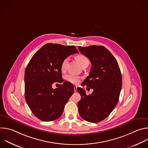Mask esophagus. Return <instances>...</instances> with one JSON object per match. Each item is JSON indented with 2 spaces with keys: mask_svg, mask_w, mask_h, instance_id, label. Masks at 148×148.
Masks as SVG:
<instances>
[{
  "mask_svg": "<svg viewBox=\"0 0 148 148\" xmlns=\"http://www.w3.org/2000/svg\"><path fill=\"white\" fill-rule=\"evenodd\" d=\"M74 91H75V92H76V91H77V87L76 86H74Z\"/></svg>",
  "mask_w": 148,
  "mask_h": 148,
  "instance_id": "obj_1",
  "label": "esophagus"
}]
</instances>
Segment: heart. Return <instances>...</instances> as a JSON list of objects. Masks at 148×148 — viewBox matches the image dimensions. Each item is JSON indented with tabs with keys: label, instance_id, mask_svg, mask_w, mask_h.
<instances>
[{
	"label": "heart",
	"instance_id": "obj_1",
	"mask_svg": "<svg viewBox=\"0 0 148 148\" xmlns=\"http://www.w3.org/2000/svg\"><path fill=\"white\" fill-rule=\"evenodd\" d=\"M75 59L79 62V64L81 66H82L83 64H84L86 62L88 61V58L86 56H84V55H82V54L77 55L75 57ZM67 60H68V59L66 58L63 60L61 62V69L62 71H64L66 68L67 64ZM65 79L70 83H72L74 84H77L79 82L81 78H80V77L74 75V74H69L65 76Z\"/></svg>",
	"mask_w": 148,
	"mask_h": 148
}]
</instances>
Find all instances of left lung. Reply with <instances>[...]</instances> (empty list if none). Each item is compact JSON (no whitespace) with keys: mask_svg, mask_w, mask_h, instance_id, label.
I'll return each mask as SVG.
<instances>
[{"mask_svg":"<svg viewBox=\"0 0 148 148\" xmlns=\"http://www.w3.org/2000/svg\"><path fill=\"white\" fill-rule=\"evenodd\" d=\"M78 50L92 65L81 86L94 90L87 95L83 88H77L81 97L78 103V112L84 120L99 122L108 116L118 102L122 83L121 70L115 58L102 46H78Z\"/></svg>","mask_w":148,"mask_h":148,"instance_id":"obj_1","label":"left lung"}]
</instances>
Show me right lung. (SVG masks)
Masks as SVG:
<instances>
[{
  "instance_id": "right-lung-1",
  "label": "right lung",
  "mask_w": 148,
  "mask_h": 148,
  "mask_svg": "<svg viewBox=\"0 0 148 148\" xmlns=\"http://www.w3.org/2000/svg\"><path fill=\"white\" fill-rule=\"evenodd\" d=\"M75 46L48 43L39 49L27 64L25 74L26 102L33 114L43 121H52L62 115L66 103L74 92L72 83L64 81L61 64L71 54L78 53ZM54 82H63L53 89Z\"/></svg>"
}]
</instances>
